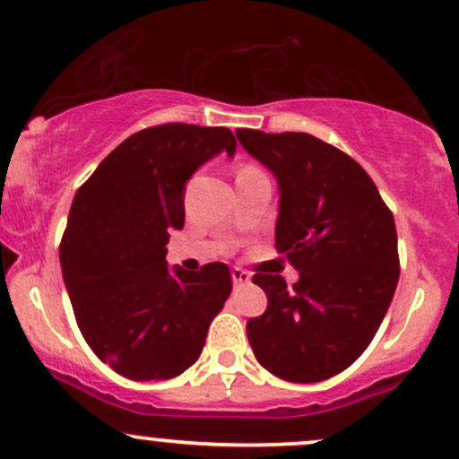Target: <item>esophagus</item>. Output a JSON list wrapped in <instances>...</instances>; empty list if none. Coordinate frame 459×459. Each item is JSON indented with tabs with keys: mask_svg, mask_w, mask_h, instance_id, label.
<instances>
[{
	"mask_svg": "<svg viewBox=\"0 0 459 459\" xmlns=\"http://www.w3.org/2000/svg\"><path fill=\"white\" fill-rule=\"evenodd\" d=\"M231 281L236 285H245L251 281V274L247 271H242V268H231Z\"/></svg>",
	"mask_w": 459,
	"mask_h": 459,
	"instance_id": "esophagus-1",
	"label": "esophagus"
}]
</instances>
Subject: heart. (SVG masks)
<instances>
[{"label":"heart","mask_w":459,"mask_h":459,"mask_svg":"<svg viewBox=\"0 0 459 459\" xmlns=\"http://www.w3.org/2000/svg\"><path fill=\"white\" fill-rule=\"evenodd\" d=\"M245 169H251V167H245Z\"/></svg>","instance_id":"b5f03b06"}]
</instances>
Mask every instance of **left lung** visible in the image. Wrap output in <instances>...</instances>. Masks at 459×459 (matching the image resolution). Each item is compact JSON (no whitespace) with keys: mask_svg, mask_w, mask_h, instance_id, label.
<instances>
[{"mask_svg":"<svg viewBox=\"0 0 459 459\" xmlns=\"http://www.w3.org/2000/svg\"><path fill=\"white\" fill-rule=\"evenodd\" d=\"M236 137L277 178L274 245L300 277L288 288L281 274H253L268 296L247 322L253 354L288 382L333 378L365 352L395 294V221L368 171L335 145L309 133Z\"/></svg>","mask_w":459,"mask_h":459,"instance_id":"obj_1","label":"left lung"}]
</instances>
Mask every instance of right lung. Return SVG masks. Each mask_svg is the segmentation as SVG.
I'll use <instances>...</instances> for the list:
<instances>
[{
	"label": "right lung",
	"instance_id": "right-lung-1",
	"mask_svg": "<svg viewBox=\"0 0 459 459\" xmlns=\"http://www.w3.org/2000/svg\"><path fill=\"white\" fill-rule=\"evenodd\" d=\"M234 156L230 128L160 124L131 134L73 199L59 245L64 283L91 352L128 380H169L191 368L231 292L228 264L167 266L185 225V185L206 160Z\"/></svg>",
	"mask_w": 459,
	"mask_h": 459
}]
</instances>
